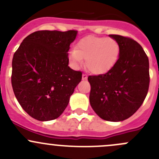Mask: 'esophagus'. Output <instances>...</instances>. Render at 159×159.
I'll return each mask as SVG.
<instances>
[{
    "label": "esophagus",
    "mask_w": 159,
    "mask_h": 159,
    "mask_svg": "<svg viewBox=\"0 0 159 159\" xmlns=\"http://www.w3.org/2000/svg\"><path fill=\"white\" fill-rule=\"evenodd\" d=\"M87 78H88V75H86V74H83V75H82V79L83 80H85V79H87Z\"/></svg>",
    "instance_id": "esophagus-1"
}]
</instances>
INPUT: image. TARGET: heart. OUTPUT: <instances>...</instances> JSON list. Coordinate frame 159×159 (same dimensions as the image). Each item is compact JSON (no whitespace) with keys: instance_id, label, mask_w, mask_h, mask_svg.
I'll return each instance as SVG.
<instances>
[{"instance_id":"heart-1","label":"heart","mask_w":159,"mask_h":159,"mask_svg":"<svg viewBox=\"0 0 159 159\" xmlns=\"http://www.w3.org/2000/svg\"><path fill=\"white\" fill-rule=\"evenodd\" d=\"M120 54V45L113 38L88 37L70 52V60L76 68L85 59L86 68L95 75L106 73L115 65Z\"/></svg>"}]
</instances>
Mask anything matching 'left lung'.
I'll return each instance as SVG.
<instances>
[{"label":"left lung","mask_w":159,"mask_h":159,"mask_svg":"<svg viewBox=\"0 0 159 159\" xmlns=\"http://www.w3.org/2000/svg\"><path fill=\"white\" fill-rule=\"evenodd\" d=\"M109 36L119 44V57L105 74L89 76V100L101 118L120 121L134 115L148 94L149 62L142 46L132 38Z\"/></svg>","instance_id":"obj_1"}]
</instances>
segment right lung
<instances>
[{"instance_id":"obj_1","label":"right lung","mask_w":159,"mask_h":159,"mask_svg":"<svg viewBox=\"0 0 159 159\" xmlns=\"http://www.w3.org/2000/svg\"><path fill=\"white\" fill-rule=\"evenodd\" d=\"M78 31L38 30L25 38L12 60L11 84L16 98L38 121L58 118L82 78L68 66V51Z\"/></svg>"}]
</instances>
